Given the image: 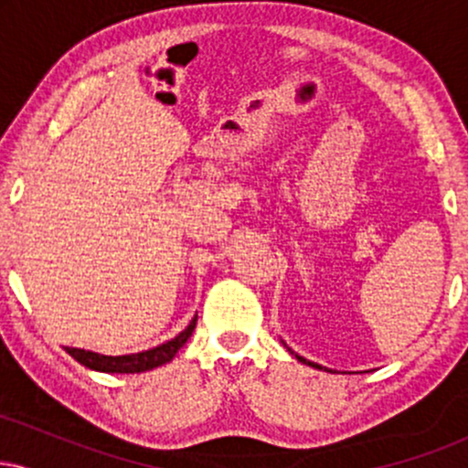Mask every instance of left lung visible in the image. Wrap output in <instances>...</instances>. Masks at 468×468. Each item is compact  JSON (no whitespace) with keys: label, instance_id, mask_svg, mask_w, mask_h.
Listing matches in <instances>:
<instances>
[{"label":"left lung","instance_id":"left-lung-1","mask_svg":"<svg viewBox=\"0 0 468 468\" xmlns=\"http://www.w3.org/2000/svg\"><path fill=\"white\" fill-rule=\"evenodd\" d=\"M283 346H286V343H283ZM292 352V350H290ZM294 354V352H292ZM294 356H297V361L299 363H303V365H310V367H316V369H325V372H332V369H327V367H321V365H316V363H313V361H308V358H303V356H299V354H294Z\"/></svg>","mask_w":468,"mask_h":468}]
</instances>
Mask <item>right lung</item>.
<instances>
[{"label":"right lung","mask_w":468,"mask_h":468,"mask_svg":"<svg viewBox=\"0 0 468 468\" xmlns=\"http://www.w3.org/2000/svg\"><path fill=\"white\" fill-rule=\"evenodd\" d=\"M197 314L189 321V325L180 332L178 336H174L171 341L160 343V346L152 347V350H143L136 354H121V356H105V354L92 352V350H80V347H66V352L74 361L85 365L88 369L94 372H105V374H141L149 372V369L160 367V365L169 363L171 358L178 354V350L189 341V336L196 330Z\"/></svg>","instance_id":"1"}]
</instances>
